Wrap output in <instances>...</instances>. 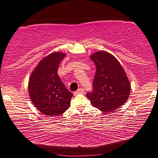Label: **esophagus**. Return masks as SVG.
<instances>
[{
    "instance_id": "1",
    "label": "esophagus",
    "mask_w": 158,
    "mask_h": 158,
    "mask_svg": "<svg viewBox=\"0 0 158 158\" xmlns=\"http://www.w3.org/2000/svg\"><path fill=\"white\" fill-rule=\"evenodd\" d=\"M84 93V90L83 89H78L77 90V91H75L74 93V95H78V94H79V93Z\"/></svg>"
}]
</instances>
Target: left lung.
Masks as SVG:
<instances>
[{
	"label": "left lung",
	"instance_id": "1",
	"mask_svg": "<svg viewBox=\"0 0 158 158\" xmlns=\"http://www.w3.org/2000/svg\"><path fill=\"white\" fill-rule=\"evenodd\" d=\"M95 63L96 73L93 91L86 97L92 105L101 111L114 112L121 107L130 96L131 85L121 64L105 51H98L90 56Z\"/></svg>",
	"mask_w": 158,
	"mask_h": 158
}]
</instances>
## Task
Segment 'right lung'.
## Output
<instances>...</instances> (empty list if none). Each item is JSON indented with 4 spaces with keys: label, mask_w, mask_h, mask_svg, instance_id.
Returning <instances> with one entry per match:
<instances>
[{
    "label": "right lung",
    "mask_w": 158,
    "mask_h": 158,
    "mask_svg": "<svg viewBox=\"0 0 158 158\" xmlns=\"http://www.w3.org/2000/svg\"><path fill=\"white\" fill-rule=\"evenodd\" d=\"M65 53L55 52L42 58L28 80L31 100L46 116H56L68 110L73 94L66 89L58 75V68Z\"/></svg>",
    "instance_id": "obj_1"
}]
</instances>
